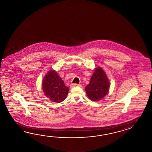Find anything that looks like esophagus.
Returning a JSON list of instances; mask_svg holds the SVG:
<instances>
[{"instance_id":"34e87169","label":"esophagus","mask_w":152,"mask_h":152,"mask_svg":"<svg viewBox=\"0 0 152 152\" xmlns=\"http://www.w3.org/2000/svg\"><path fill=\"white\" fill-rule=\"evenodd\" d=\"M75 86H78V87H81V85H80V84H72L71 85H70V87H75Z\"/></svg>"}]
</instances>
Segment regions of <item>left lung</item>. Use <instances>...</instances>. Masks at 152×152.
<instances>
[{
  "label": "left lung",
  "instance_id": "left-lung-1",
  "mask_svg": "<svg viewBox=\"0 0 152 152\" xmlns=\"http://www.w3.org/2000/svg\"><path fill=\"white\" fill-rule=\"evenodd\" d=\"M109 81L103 70L96 68L94 75L91 77L90 83L85 87L87 96L91 100H100L107 95L109 90Z\"/></svg>",
  "mask_w": 152,
  "mask_h": 152
}]
</instances>
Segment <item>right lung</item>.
<instances>
[{"label":"right lung","mask_w":152,"mask_h":152,"mask_svg":"<svg viewBox=\"0 0 152 152\" xmlns=\"http://www.w3.org/2000/svg\"><path fill=\"white\" fill-rule=\"evenodd\" d=\"M42 88L45 96L56 103H60L65 100L69 90L54 70L48 72L45 77L42 81Z\"/></svg>","instance_id":"1"}]
</instances>
